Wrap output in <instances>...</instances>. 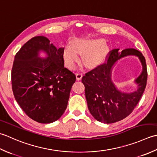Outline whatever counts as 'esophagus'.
<instances>
[{
	"mask_svg": "<svg viewBox=\"0 0 157 157\" xmlns=\"http://www.w3.org/2000/svg\"><path fill=\"white\" fill-rule=\"evenodd\" d=\"M76 80H77V81H80V80H81V78L82 77V75L81 74V73L78 72L76 74Z\"/></svg>",
	"mask_w": 157,
	"mask_h": 157,
	"instance_id": "esophagus-1",
	"label": "esophagus"
}]
</instances>
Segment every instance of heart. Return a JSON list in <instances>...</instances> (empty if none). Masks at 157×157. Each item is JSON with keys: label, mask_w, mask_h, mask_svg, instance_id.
Instances as JSON below:
<instances>
[{"label": "heart", "mask_w": 157, "mask_h": 157, "mask_svg": "<svg viewBox=\"0 0 157 157\" xmlns=\"http://www.w3.org/2000/svg\"><path fill=\"white\" fill-rule=\"evenodd\" d=\"M108 47L104 40L76 39L71 44H66L63 48V57L66 65L73 69L79 59V54H84L82 62L87 67L97 65L107 55Z\"/></svg>", "instance_id": "obj_1"}]
</instances>
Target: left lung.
I'll list each match as a JSON object with an SVG mask.
<instances>
[{
	"label": "left lung",
	"instance_id": "1",
	"mask_svg": "<svg viewBox=\"0 0 157 157\" xmlns=\"http://www.w3.org/2000/svg\"><path fill=\"white\" fill-rule=\"evenodd\" d=\"M119 50H112L106 63L93 69L82 78L89 110L95 119L103 123H116L132 113L146 86L148 74L142 53L133 48L124 49L121 52ZM130 55L139 57L143 71L134 81L137 85L136 90L123 92L118 89L111 79V70L118 60Z\"/></svg>",
	"mask_w": 157,
	"mask_h": 157
}]
</instances>
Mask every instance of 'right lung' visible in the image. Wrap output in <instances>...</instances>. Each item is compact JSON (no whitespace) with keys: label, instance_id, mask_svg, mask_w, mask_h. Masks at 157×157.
Instances as JSON below:
<instances>
[{"label":"right lung","instance_id":"add662e5","mask_svg":"<svg viewBox=\"0 0 157 157\" xmlns=\"http://www.w3.org/2000/svg\"><path fill=\"white\" fill-rule=\"evenodd\" d=\"M63 48H57L47 38H31L21 47L11 72L15 100L30 119L52 123L64 113L76 76L64 67ZM43 52L44 59L40 56Z\"/></svg>","mask_w":157,"mask_h":157}]
</instances>
